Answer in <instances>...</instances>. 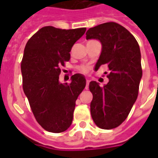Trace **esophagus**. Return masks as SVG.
Here are the masks:
<instances>
[{"label": "esophagus", "mask_w": 158, "mask_h": 158, "mask_svg": "<svg viewBox=\"0 0 158 158\" xmlns=\"http://www.w3.org/2000/svg\"><path fill=\"white\" fill-rule=\"evenodd\" d=\"M89 79H87V80H86V87H85V89H89Z\"/></svg>", "instance_id": "1"}]
</instances>
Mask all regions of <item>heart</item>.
I'll use <instances>...</instances> for the list:
<instances>
[{
    "mask_svg": "<svg viewBox=\"0 0 158 158\" xmlns=\"http://www.w3.org/2000/svg\"><path fill=\"white\" fill-rule=\"evenodd\" d=\"M90 69V66L89 65H82L79 67V70L82 73H88Z\"/></svg>",
    "mask_w": 158,
    "mask_h": 158,
    "instance_id": "heart-1",
    "label": "heart"
}]
</instances>
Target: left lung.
I'll return each mask as SVG.
<instances>
[{"instance_id": "1", "label": "left lung", "mask_w": 158, "mask_h": 158, "mask_svg": "<svg viewBox=\"0 0 158 158\" xmlns=\"http://www.w3.org/2000/svg\"><path fill=\"white\" fill-rule=\"evenodd\" d=\"M86 39L102 43L95 69L106 64L110 70L109 82L103 87L96 81L89 83L92 118L101 129H114L125 121L137 99L143 74L139 46L126 28L115 22L89 28Z\"/></svg>"}]
</instances>
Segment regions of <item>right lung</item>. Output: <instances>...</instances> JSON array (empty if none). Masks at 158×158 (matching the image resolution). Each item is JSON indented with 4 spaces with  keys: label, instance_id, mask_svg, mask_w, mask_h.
I'll use <instances>...</instances> for the list:
<instances>
[{
    "label": "right lung",
    "instance_id": "1",
    "mask_svg": "<svg viewBox=\"0 0 158 158\" xmlns=\"http://www.w3.org/2000/svg\"><path fill=\"white\" fill-rule=\"evenodd\" d=\"M86 28L60 29L46 26L26 44L21 62L23 89L38 123L48 132H64L73 120L75 102L86 85L81 74L69 84L59 81L60 67L70 59L74 43Z\"/></svg>",
    "mask_w": 158,
    "mask_h": 158
}]
</instances>
